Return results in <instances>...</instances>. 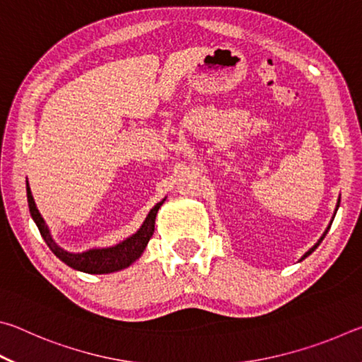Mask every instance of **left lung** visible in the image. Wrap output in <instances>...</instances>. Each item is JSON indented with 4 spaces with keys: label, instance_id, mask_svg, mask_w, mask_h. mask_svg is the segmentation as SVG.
Segmentation results:
<instances>
[{
    "label": "left lung",
    "instance_id": "1",
    "mask_svg": "<svg viewBox=\"0 0 362 362\" xmlns=\"http://www.w3.org/2000/svg\"><path fill=\"white\" fill-rule=\"evenodd\" d=\"M339 206H340V198H339V201H337V206H335V211H334V216H332V220H330V223L327 225V228L326 230H324V233H322V236L320 238V240H317V243L315 244V246L313 247H310L308 250H306V252L302 255V259H300V262H302L303 259H306V257H308L311 252H313V250L317 247V246H320V244H321V241L324 240V236H326L327 235V231H329V228H330V225H332V222H334V217H335V214H337V211H339Z\"/></svg>",
    "mask_w": 362,
    "mask_h": 362
}]
</instances>
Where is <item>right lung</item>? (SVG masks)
Listing matches in <instances>:
<instances>
[{
	"label": "right lung",
	"instance_id": "add662e5",
	"mask_svg": "<svg viewBox=\"0 0 362 362\" xmlns=\"http://www.w3.org/2000/svg\"><path fill=\"white\" fill-rule=\"evenodd\" d=\"M27 201H28V209H30V214H32L33 222L36 223V226H38L42 240L46 241L49 249L54 252V255L59 257L65 265H69L73 269H78V272L89 273V274H107V273H115V272H119V269L127 268L144 254L146 244H148L150 238L153 236V231H155L156 214L159 211V207L163 206L164 201H166V198L159 201V203L153 207V209L148 212V216H146V218L144 220L142 226H140L134 235L126 238L124 241H119L118 244H115V246H110V247H93V249L83 250V252H69V250L62 249L56 241H54L51 230H49L45 218L41 217L38 207L35 204L28 180H27Z\"/></svg>",
	"mask_w": 362,
	"mask_h": 362
}]
</instances>
